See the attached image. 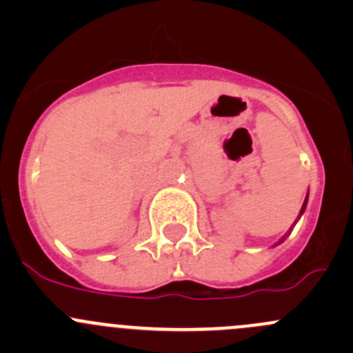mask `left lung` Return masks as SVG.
I'll use <instances>...</instances> for the list:
<instances>
[{
	"mask_svg": "<svg viewBox=\"0 0 353 353\" xmlns=\"http://www.w3.org/2000/svg\"><path fill=\"white\" fill-rule=\"evenodd\" d=\"M307 198H309V196H305V199H304V203H302V208H301V213H299V219H301V215H302V213H304L305 206H307ZM295 222H297V220H295ZM295 222H294V223H295ZM292 227H294V225H292ZM288 234H290V230H288V232L285 234V236H283V237H282V239H280V241H279V243H276L275 245L282 244V243H283V241H285V239H287V237H288Z\"/></svg>",
	"mask_w": 353,
	"mask_h": 353,
	"instance_id": "obj_1",
	"label": "left lung"
}]
</instances>
